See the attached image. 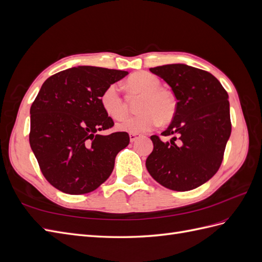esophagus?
<instances>
[{
  "label": "esophagus",
  "mask_w": 262,
  "mask_h": 262,
  "mask_svg": "<svg viewBox=\"0 0 262 262\" xmlns=\"http://www.w3.org/2000/svg\"><path fill=\"white\" fill-rule=\"evenodd\" d=\"M129 137H130V141L131 142H136L140 138V136H139V134H137V133H130Z\"/></svg>",
  "instance_id": "obj_1"
}]
</instances>
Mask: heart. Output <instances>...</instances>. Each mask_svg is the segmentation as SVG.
Here are the masks:
<instances>
[{"label": "heart", "mask_w": 262, "mask_h": 262, "mask_svg": "<svg viewBox=\"0 0 262 262\" xmlns=\"http://www.w3.org/2000/svg\"><path fill=\"white\" fill-rule=\"evenodd\" d=\"M126 85L132 93L141 94L138 115L128 116L117 123V128L128 133H141L154 129L156 125L167 123L175 117L177 101L173 94L161 89L158 77L148 72L132 74ZM100 104L105 113L114 119L121 118L125 112L124 100L117 84H110L102 92Z\"/></svg>", "instance_id": "1"}]
</instances>
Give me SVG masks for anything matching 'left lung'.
I'll return each mask as SVG.
<instances>
[{
    "instance_id": "1",
    "label": "left lung",
    "mask_w": 262,
    "mask_h": 262,
    "mask_svg": "<svg viewBox=\"0 0 262 262\" xmlns=\"http://www.w3.org/2000/svg\"><path fill=\"white\" fill-rule=\"evenodd\" d=\"M177 99L175 117L162 136H152L146 168L158 184L188 191L210 180L223 161L232 124L228 95L215 76L182 63L150 68Z\"/></svg>"
}]
</instances>
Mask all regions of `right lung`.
<instances>
[{
    "label": "right lung",
    "mask_w": 262,
    "mask_h": 262,
    "mask_svg": "<svg viewBox=\"0 0 262 262\" xmlns=\"http://www.w3.org/2000/svg\"><path fill=\"white\" fill-rule=\"evenodd\" d=\"M126 71L82 66L47 78L30 107V147L50 184L69 194L94 191L112 175L126 132L102 136L114 125L100 104L102 92Z\"/></svg>",
    "instance_id": "obj_1"
}]
</instances>
